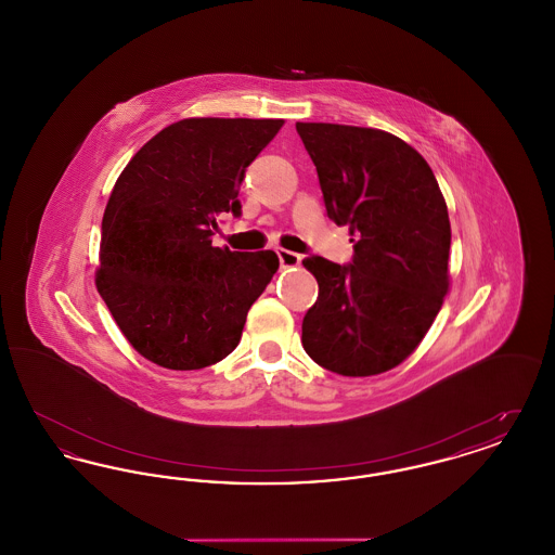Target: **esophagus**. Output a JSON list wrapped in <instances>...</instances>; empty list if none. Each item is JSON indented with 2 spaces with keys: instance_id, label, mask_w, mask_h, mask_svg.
Wrapping results in <instances>:
<instances>
[{
  "instance_id": "esophagus-1",
  "label": "esophagus",
  "mask_w": 555,
  "mask_h": 555,
  "mask_svg": "<svg viewBox=\"0 0 555 555\" xmlns=\"http://www.w3.org/2000/svg\"><path fill=\"white\" fill-rule=\"evenodd\" d=\"M276 254H279V260H281L283 268H293V266H299V262H301V256L295 254V251H289V249H279Z\"/></svg>"
}]
</instances>
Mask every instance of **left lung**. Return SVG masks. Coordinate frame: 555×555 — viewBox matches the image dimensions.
Wrapping results in <instances>:
<instances>
[{
    "mask_svg": "<svg viewBox=\"0 0 555 555\" xmlns=\"http://www.w3.org/2000/svg\"><path fill=\"white\" fill-rule=\"evenodd\" d=\"M331 220L347 224V266L320 256L317 304L301 324L306 353L344 376L401 364L428 333L449 289L448 204L426 159L391 132L297 122Z\"/></svg>",
    "mask_w": 555,
    "mask_h": 555,
    "instance_id": "1",
    "label": "left lung"
}]
</instances>
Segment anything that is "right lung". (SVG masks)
<instances>
[{"instance_id": "add662e5", "label": "right lung", "mask_w": 555, "mask_h": 555, "mask_svg": "<svg viewBox=\"0 0 555 555\" xmlns=\"http://www.w3.org/2000/svg\"><path fill=\"white\" fill-rule=\"evenodd\" d=\"M285 120L185 118L152 137L109 193L95 285L127 341L162 369L227 358L279 270L274 251L214 247L245 168Z\"/></svg>"}]
</instances>
